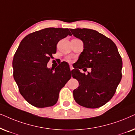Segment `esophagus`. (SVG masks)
Returning <instances> with one entry per match:
<instances>
[{
	"label": "esophagus",
	"instance_id": "obj_1",
	"mask_svg": "<svg viewBox=\"0 0 135 135\" xmlns=\"http://www.w3.org/2000/svg\"><path fill=\"white\" fill-rule=\"evenodd\" d=\"M70 71L72 70L73 69V67L72 66V65H70Z\"/></svg>",
	"mask_w": 135,
	"mask_h": 135
}]
</instances>
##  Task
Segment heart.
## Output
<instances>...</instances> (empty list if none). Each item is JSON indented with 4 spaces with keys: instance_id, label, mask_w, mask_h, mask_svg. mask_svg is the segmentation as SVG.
Segmentation results:
<instances>
[{
    "instance_id": "1",
    "label": "heart",
    "mask_w": 135,
    "mask_h": 135,
    "mask_svg": "<svg viewBox=\"0 0 135 135\" xmlns=\"http://www.w3.org/2000/svg\"><path fill=\"white\" fill-rule=\"evenodd\" d=\"M69 61H71L70 60V59H69Z\"/></svg>"
}]
</instances>
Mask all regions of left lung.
I'll return each instance as SVG.
<instances>
[{"label":"left lung","instance_id":"left-lung-1","mask_svg":"<svg viewBox=\"0 0 135 135\" xmlns=\"http://www.w3.org/2000/svg\"><path fill=\"white\" fill-rule=\"evenodd\" d=\"M75 37L83 42V51L72 70L79 86L73 98L79 105L95 109L104 105L114 96L122 79V60L115 43L96 30L71 29ZM90 68L87 75L80 72Z\"/></svg>","mask_w":135,"mask_h":135}]
</instances>
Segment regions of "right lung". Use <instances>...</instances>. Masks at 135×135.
Listing matches in <instances>:
<instances>
[{
  "label": "right lung",
  "instance_id": "right-lung-1",
  "mask_svg": "<svg viewBox=\"0 0 135 135\" xmlns=\"http://www.w3.org/2000/svg\"><path fill=\"white\" fill-rule=\"evenodd\" d=\"M68 35H71L68 28H48L35 31L23 39L14 55V80L20 94L33 106L43 108L55 105L60 89L71 78L69 71L62 70L64 64L55 69L47 66L56 53L57 43Z\"/></svg>",
  "mask_w": 135,
  "mask_h": 135
}]
</instances>
